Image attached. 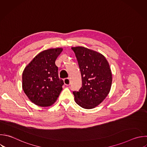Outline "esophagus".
Returning <instances> with one entry per match:
<instances>
[{"label":"esophagus","mask_w":147,"mask_h":147,"mask_svg":"<svg viewBox=\"0 0 147 147\" xmlns=\"http://www.w3.org/2000/svg\"><path fill=\"white\" fill-rule=\"evenodd\" d=\"M64 83L65 85L66 86H69L70 84V80L69 78H65L64 79Z\"/></svg>","instance_id":"esophagus-1"}]
</instances>
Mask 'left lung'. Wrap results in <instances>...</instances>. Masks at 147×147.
<instances>
[{
	"instance_id": "1",
	"label": "left lung",
	"mask_w": 147,
	"mask_h": 147,
	"mask_svg": "<svg viewBox=\"0 0 147 147\" xmlns=\"http://www.w3.org/2000/svg\"><path fill=\"white\" fill-rule=\"evenodd\" d=\"M81 72L82 87L74 91L76 103L91 109L98 106L109 94L112 74L109 64L101 53L83 47H72Z\"/></svg>"
}]
</instances>
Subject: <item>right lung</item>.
<instances>
[{"instance_id": "add662e5", "label": "right lung", "mask_w": 147, "mask_h": 147, "mask_svg": "<svg viewBox=\"0 0 147 147\" xmlns=\"http://www.w3.org/2000/svg\"><path fill=\"white\" fill-rule=\"evenodd\" d=\"M63 48H52L38 53L25 68L22 88L28 98L41 107L52 106L56 101L64 82L59 79L55 61Z\"/></svg>"}]
</instances>
